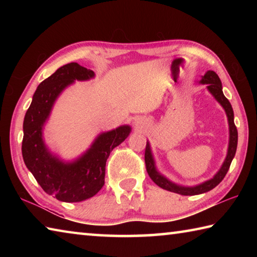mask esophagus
<instances>
[{
  "mask_svg": "<svg viewBox=\"0 0 257 257\" xmlns=\"http://www.w3.org/2000/svg\"><path fill=\"white\" fill-rule=\"evenodd\" d=\"M135 125H136V128H138V129H144L146 127V123L144 120L138 118V119H136V121H135Z\"/></svg>",
  "mask_w": 257,
  "mask_h": 257,
  "instance_id": "34e87169",
  "label": "esophagus"
}]
</instances>
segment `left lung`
<instances>
[{
	"label": "left lung",
	"instance_id": "8db88e82",
	"mask_svg": "<svg viewBox=\"0 0 257 257\" xmlns=\"http://www.w3.org/2000/svg\"><path fill=\"white\" fill-rule=\"evenodd\" d=\"M199 84L207 86L208 92H210L213 96H214L216 101L221 104V106L224 108V111L227 113V116H228V123H229L228 153H227V156H225V160L222 164V167H221L220 170L216 172V175L213 177L212 179L204 181L203 184H199L197 186L185 187V186L177 185L175 182L167 179V178H165L163 175H161V173L156 170L155 161L153 158V154H152L151 145L149 142H147L146 149H145L146 170L151 179L153 180L159 187H161V188L172 191V193L184 195V196H193V195H199V194L206 193V191H210L211 189H213L214 187L219 185L220 182L223 180L225 175H227V172L230 168V164H231L232 159L234 158V154H236L237 143H238V132L233 121V110H232L231 104H230V102L228 101V98L223 95L222 84H221L219 76H217L214 71L208 70L205 75L202 77Z\"/></svg>",
	"mask_w": 257,
	"mask_h": 257
}]
</instances>
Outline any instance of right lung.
<instances>
[{
    "instance_id": "add662e5",
    "label": "right lung",
    "mask_w": 257,
    "mask_h": 257,
    "mask_svg": "<svg viewBox=\"0 0 257 257\" xmlns=\"http://www.w3.org/2000/svg\"><path fill=\"white\" fill-rule=\"evenodd\" d=\"M94 76V71L76 62L59 68L38 85L25 115L24 162L43 190L61 202H81L96 195L104 185L108 155L132 132L130 125L124 124L99 134L92 146L72 162H64L47 149L43 127L56 98L75 80H89Z\"/></svg>"
}]
</instances>
